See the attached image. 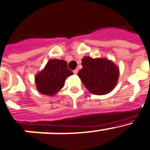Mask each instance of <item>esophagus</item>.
<instances>
[{"label": "esophagus", "mask_w": 150, "mask_h": 150, "mask_svg": "<svg viewBox=\"0 0 150 150\" xmlns=\"http://www.w3.org/2000/svg\"><path fill=\"white\" fill-rule=\"evenodd\" d=\"M78 69H75V70H73V73L75 74V75H76V74H78Z\"/></svg>", "instance_id": "esophagus-1"}]
</instances>
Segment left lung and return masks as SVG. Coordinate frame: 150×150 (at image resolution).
Here are the masks:
<instances>
[{"mask_svg":"<svg viewBox=\"0 0 150 150\" xmlns=\"http://www.w3.org/2000/svg\"><path fill=\"white\" fill-rule=\"evenodd\" d=\"M81 65L83 68L79 70L78 75L90 93L105 95L115 87L119 78V69L113 62L105 58L84 57Z\"/></svg>","mask_w":150,"mask_h":150,"instance_id":"left-lung-1","label":"left lung"}]
</instances>
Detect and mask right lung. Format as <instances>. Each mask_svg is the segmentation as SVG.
<instances>
[{"label": "right lung", "mask_w": 150, "mask_h": 150, "mask_svg": "<svg viewBox=\"0 0 150 150\" xmlns=\"http://www.w3.org/2000/svg\"><path fill=\"white\" fill-rule=\"evenodd\" d=\"M72 74L73 72L67 67V61L50 60L45 69L35 78L37 90L44 95H54L63 88L66 78Z\"/></svg>", "instance_id": "add662e5"}]
</instances>
